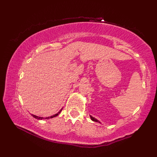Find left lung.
Wrapping results in <instances>:
<instances>
[{"label": "left lung", "instance_id": "1", "mask_svg": "<svg viewBox=\"0 0 157 157\" xmlns=\"http://www.w3.org/2000/svg\"><path fill=\"white\" fill-rule=\"evenodd\" d=\"M91 117V120L92 121H96V122H99L100 123V121H98V120H97L96 119H95L94 117H91V116H90Z\"/></svg>", "mask_w": 157, "mask_h": 157}]
</instances>
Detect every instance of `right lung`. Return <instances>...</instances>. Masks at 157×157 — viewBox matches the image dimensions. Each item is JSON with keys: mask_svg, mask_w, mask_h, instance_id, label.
Instances as JSON below:
<instances>
[{"mask_svg": "<svg viewBox=\"0 0 157 157\" xmlns=\"http://www.w3.org/2000/svg\"><path fill=\"white\" fill-rule=\"evenodd\" d=\"M62 110V109L57 114H54V115H52V116H51V117H46L45 119H49V118H53V117H56L57 115H59V114L61 113V111ZM32 116L33 117H35L36 119H43V117H38V116H36V115H33V114H32Z\"/></svg>", "mask_w": 157, "mask_h": 157, "instance_id": "1", "label": "right lung"}]
</instances>
